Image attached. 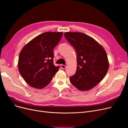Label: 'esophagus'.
Segmentation results:
<instances>
[{
  "mask_svg": "<svg viewBox=\"0 0 128 128\" xmlns=\"http://www.w3.org/2000/svg\"><path fill=\"white\" fill-rule=\"evenodd\" d=\"M61 67L62 69H65L66 68V66L64 64H61Z\"/></svg>",
  "mask_w": 128,
  "mask_h": 128,
  "instance_id": "1",
  "label": "esophagus"
}]
</instances>
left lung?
<instances>
[{
	"label": "left lung",
	"mask_w": 128,
	"mask_h": 128,
	"mask_svg": "<svg viewBox=\"0 0 128 128\" xmlns=\"http://www.w3.org/2000/svg\"><path fill=\"white\" fill-rule=\"evenodd\" d=\"M66 40L74 48L77 54L76 72L70 81L77 89L88 90L104 78L109 64L104 48L94 38L80 32H66Z\"/></svg>",
	"instance_id": "8db88e82"
}]
</instances>
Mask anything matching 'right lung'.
<instances>
[{
  "instance_id": "1",
  "label": "right lung",
  "mask_w": 128,
  "mask_h": 128,
  "mask_svg": "<svg viewBox=\"0 0 128 128\" xmlns=\"http://www.w3.org/2000/svg\"><path fill=\"white\" fill-rule=\"evenodd\" d=\"M62 32H48L34 38L22 49L18 68L25 81L31 87L41 89L46 86L58 71L54 64V49Z\"/></svg>"
}]
</instances>
